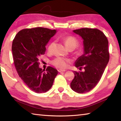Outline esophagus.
Listing matches in <instances>:
<instances>
[{"instance_id":"obj_1","label":"esophagus","mask_w":121,"mask_h":121,"mask_svg":"<svg viewBox=\"0 0 121 121\" xmlns=\"http://www.w3.org/2000/svg\"><path fill=\"white\" fill-rule=\"evenodd\" d=\"M58 71V72H59V73H61V72H65V71L66 70H62V69H59Z\"/></svg>"}]
</instances>
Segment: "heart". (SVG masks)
<instances>
[{
	"label": "heart",
	"instance_id": "heart-1",
	"mask_svg": "<svg viewBox=\"0 0 121 121\" xmlns=\"http://www.w3.org/2000/svg\"><path fill=\"white\" fill-rule=\"evenodd\" d=\"M63 40L65 46L68 49L69 48H73L75 49L78 46V42L76 38H75L73 36L65 37L63 38ZM54 42H52L49 45L48 49V52L52 51L53 46L54 45ZM69 62V60L68 59L64 58H61V57L56 58L52 61L53 65H54V66H56L57 68L62 69L66 68L68 67Z\"/></svg>",
	"mask_w": 121,
	"mask_h": 121
}]
</instances>
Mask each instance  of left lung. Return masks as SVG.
I'll return each mask as SVG.
<instances>
[{"mask_svg":"<svg viewBox=\"0 0 121 121\" xmlns=\"http://www.w3.org/2000/svg\"><path fill=\"white\" fill-rule=\"evenodd\" d=\"M73 32L83 40V54L76 60L75 65L79 69L83 67L84 71H73L70 87L76 92L84 93L97 85L105 71L109 60L108 41L97 29L82 28Z\"/></svg>","mask_w":121,"mask_h":121,"instance_id":"left-lung-1","label":"left lung"}]
</instances>
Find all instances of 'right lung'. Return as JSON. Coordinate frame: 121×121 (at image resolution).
Segmentation results:
<instances>
[{"instance_id": "1", "label": "right lung", "mask_w": 121, "mask_h": 121, "mask_svg": "<svg viewBox=\"0 0 121 121\" xmlns=\"http://www.w3.org/2000/svg\"><path fill=\"white\" fill-rule=\"evenodd\" d=\"M56 30L37 27L24 29L16 34L13 41L12 53L17 72L30 89L37 93L48 91L58 71L48 67L46 72L39 68V56L45 54V46Z\"/></svg>"}]
</instances>
